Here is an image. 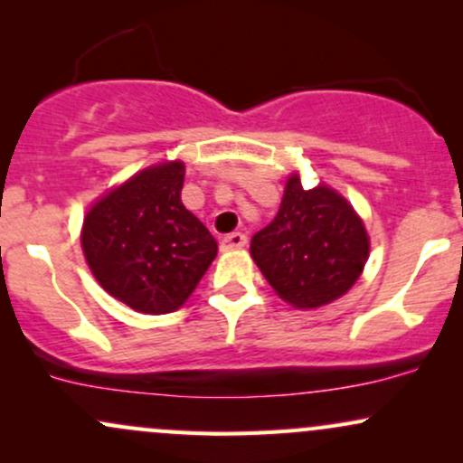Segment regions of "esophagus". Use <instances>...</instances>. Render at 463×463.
Segmentation results:
<instances>
[{
	"instance_id": "1",
	"label": "esophagus",
	"mask_w": 463,
	"mask_h": 463,
	"mask_svg": "<svg viewBox=\"0 0 463 463\" xmlns=\"http://www.w3.org/2000/svg\"><path fill=\"white\" fill-rule=\"evenodd\" d=\"M246 243H248V237L243 235V232H231V235L222 239V248L224 250H239L246 246Z\"/></svg>"
}]
</instances>
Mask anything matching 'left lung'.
Wrapping results in <instances>:
<instances>
[{"label":"left lung","mask_w":463,"mask_h":463,"mask_svg":"<svg viewBox=\"0 0 463 463\" xmlns=\"http://www.w3.org/2000/svg\"><path fill=\"white\" fill-rule=\"evenodd\" d=\"M368 252V232L353 206L324 184L302 189L296 174L287 180L272 224L250 243L268 283L298 309H316L346 294Z\"/></svg>","instance_id":"obj_1"}]
</instances>
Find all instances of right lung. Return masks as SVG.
Segmentation results:
<instances>
[{
  "instance_id": "add662e5",
  "label": "right lung",
  "mask_w": 463,
  "mask_h": 463,
  "mask_svg": "<svg viewBox=\"0 0 463 463\" xmlns=\"http://www.w3.org/2000/svg\"><path fill=\"white\" fill-rule=\"evenodd\" d=\"M184 165H154L95 202L82 250L98 283L141 313L176 311L217 254V241L180 191Z\"/></svg>"
}]
</instances>
